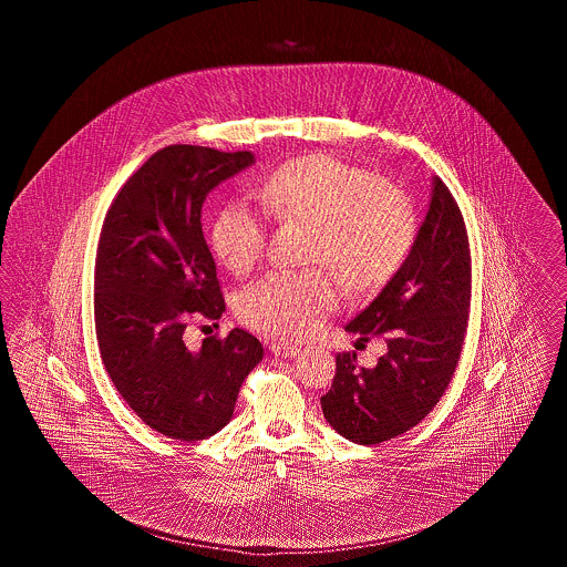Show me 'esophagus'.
I'll return each mask as SVG.
<instances>
[{
	"label": "esophagus",
	"instance_id": "obj_1",
	"mask_svg": "<svg viewBox=\"0 0 567 567\" xmlns=\"http://www.w3.org/2000/svg\"><path fill=\"white\" fill-rule=\"evenodd\" d=\"M270 351L276 354V357H296L299 349L293 347V344H287V342H274L270 347Z\"/></svg>",
	"mask_w": 567,
	"mask_h": 567
}]
</instances>
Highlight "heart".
<instances>
[{
	"label": "heart",
	"mask_w": 567,
	"mask_h": 567,
	"mask_svg": "<svg viewBox=\"0 0 567 567\" xmlns=\"http://www.w3.org/2000/svg\"><path fill=\"white\" fill-rule=\"evenodd\" d=\"M264 213L306 225L303 270L270 271L246 287L236 310L243 323L278 340L315 336L338 306V278L357 293L384 287L404 266L419 216L412 197L365 167L331 155L278 165L259 187ZM210 250L231 274L252 270L268 243L259 215L240 204L216 210Z\"/></svg>",
	"instance_id": "obj_1"
}]
</instances>
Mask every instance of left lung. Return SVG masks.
<instances>
[{
  "label": "left lung",
  "instance_id": "obj_1",
  "mask_svg": "<svg viewBox=\"0 0 567 567\" xmlns=\"http://www.w3.org/2000/svg\"><path fill=\"white\" fill-rule=\"evenodd\" d=\"M472 252L465 220L435 176L425 223L400 271L347 331L384 338L377 368L357 352L336 354V377L321 398L329 425L357 444H380L419 425L455 374L470 319Z\"/></svg>",
  "mask_w": 567,
  "mask_h": 567
}]
</instances>
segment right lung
Returning a JSON list of instances; mask_svg holds the SVG:
<instances>
[{"mask_svg":"<svg viewBox=\"0 0 567 567\" xmlns=\"http://www.w3.org/2000/svg\"><path fill=\"white\" fill-rule=\"evenodd\" d=\"M252 162L248 151L165 146L130 176L102 225L93 296L100 354L121 398L172 440L220 432L264 357L244 329L210 336L199 351L185 344L187 324L216 323L225 312L202 204Z\"/></svg>","mask_w":567,"mask_h":567,"instance_id":"obj_1","label":"right lung"}]
</instances>
